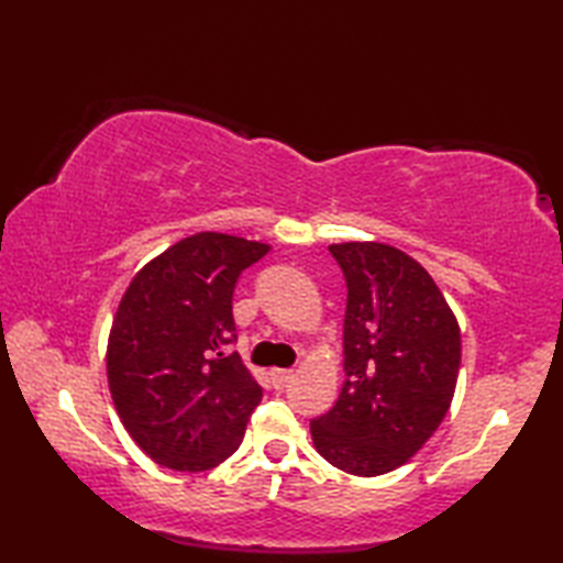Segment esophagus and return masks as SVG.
Masks as SVG:
<instances>
[{"label": "esophagus", "mask_w": 563, "mask_h": 563, "mask_svg": "<svg viewBox=\"0 0 563 563\" xmlns=\"http://www.w3.org/2000/svg\"><path fill=\"white\" fill-rule=\"evenodd\" d=\"M292 377H295L292 369H280V367L271 369V382H273V387H275V389L288 387V382H290Z\"/></svg>", "instance_id": "34e87169"}]
</instances>
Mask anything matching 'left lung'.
<instances>
[{
  "label": "left lung",
  "mask_w": 563,
  "mask_h": 563,
  "mask_svg": "<svg viewBox=\"0 0 563 563\" xmlns=\"http://www.w3.org/2000/svg\"><path fill=\"white\" fill-rule=\"evenodd\" d=\"M349 288L339 401L312 421L317 452L341 472L379 476L435 433L457 387L462 336L430 273L382 242L331 244Z\"/></svg>",
  "instance_id": "left-lung-1"
}]
</instances>
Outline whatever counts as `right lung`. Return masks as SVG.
Wrapping results in <instances>:
<instances>
[{
  "mask_svg": "<svg viewBox=\"0 0 563 563\" xmlns=\"http://www.w3.org/2000/svg\"><path fill=\"white\" fill-rule=\"evenodd\" d=\"M268 251L220 232L186 236L135 273L115 309L106 349L115 411L166 470H212L244 438L261 387L224 345L239 273Z\"/></svg>",
  "mask_w": 563,
  "mask_h": 563,
  "instance_id": "obj_1",
  "label": "right lung"
}]
</instances>
